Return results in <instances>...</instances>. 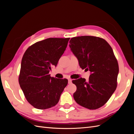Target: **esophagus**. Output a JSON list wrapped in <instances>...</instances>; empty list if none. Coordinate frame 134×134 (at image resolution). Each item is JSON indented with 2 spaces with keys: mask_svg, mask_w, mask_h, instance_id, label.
Instances as JSON below:
<instances>
[{
  "mask_svg": "<svg viewBox=\"0 0 134 134\" xmlns=\"http://www.w3.org/2000/svg\"><path fill=\"white\" fill-rule=\"evenodd\" d=\"M72 82V80L71 79H68V83L69 84H71Z\"/></svg>",
  "mask_w": 134,
  "mask_h": 134,
  "instance_id": "obj_1",
  "label": "esophagus"
}]
</instances>
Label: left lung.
I'll return each mask as SVG.
<instances>
[{
    "label": "left lung",
    "instance_id": "left-lung-1",
    "mask_svg": "<svg viewBox=\"0 0 134 134\" xmlns=\"http://www.w3.org/2000/svg\"><path fill=\"white\" fill-rule=\"evenodd\" d=\"M69 43L80 67L91 71L88 82L82 78L72 81L76 86L74 98L85 108H99L110 98L117 87L119 68L112 48L105 40L91 36L72 37Z\"/></svg>",
    "mask_w": 134,
    "mask_h": 134
}]
</instances>
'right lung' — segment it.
Instances as JSON below:
<instances>
[{
    "instance_id": "1",
    "label": "right lung",
    "mask_w": 134,
    "mask_h": 134,
    "mask_svg": "<svg viewBox=\"0 0 134 134\" xmlns=\"http://www.w3.org/2000/svg\"><path fill=\"white\" fill-rule=\"evenodd\" d=\"M70 38H48L36 42L24 54L19 83L27 100L32 106L45 109L55 106L68 84L66 79L50 76Z\"/></svg>"
}]
</instances>
